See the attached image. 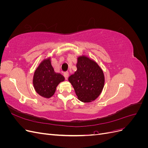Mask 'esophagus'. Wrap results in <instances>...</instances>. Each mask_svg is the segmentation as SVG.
Listing matches in <instances>:
<instances>
[{
  "label": "esophagus",
  "mask_w": 148,
  "mask_h": 148,
  "mask_svg": "<svg viewBox=\"0 0 148 148\" xmlns=\"http://www.w3.org/2000/svg\"><path fill=\"white\" fill-rule=\"evenodd\" d=\"M64 75L65 79H67V78H68V77H69V73L68 71H66V72L64 73Z\"/></svg>",
  "instance_id": "1"
}]
</instances>
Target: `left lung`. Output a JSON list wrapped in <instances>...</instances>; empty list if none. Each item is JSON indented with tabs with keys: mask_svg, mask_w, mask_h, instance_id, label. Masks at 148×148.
<instances>
[{
	"mask_svg": "<svg viewBox=\"0 0 148 148\" xmlns=\"http://www.w3.org/2000/svg\"><path fill=\"white\" fill-rule=\"evenodd\" d=\"M77 70L69 77L78 99L84 102L95 100L104 84V76L95 61L85 56L78 58Z\"/></svg>",
	"mask_w": 148,
	"mask_h": 148,
	"instance_id": "left-lung-1",
	"label": "left lung"
}]
</instances>
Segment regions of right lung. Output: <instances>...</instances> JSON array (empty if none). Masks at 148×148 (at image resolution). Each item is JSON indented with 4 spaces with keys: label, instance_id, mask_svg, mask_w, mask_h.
<instances>
[{
    "label": "right lung",
    "instance_id": "add662e5",
    "mask_svg": "<svg viewBox=\"0 0 148 148\" xmlns=\"http://www.w3.org/2000/svg\"><path fill=\"white\" fill-rule=\"evenodd\" d=\"M64 79L63 75L54 72L50 59H48L44 60L36 70L33 84L40 96L49 98L53 95L57 85Z\"/></svg>",
    "mask_w": 148,
    "mask_h": 148
}]
</instances>
